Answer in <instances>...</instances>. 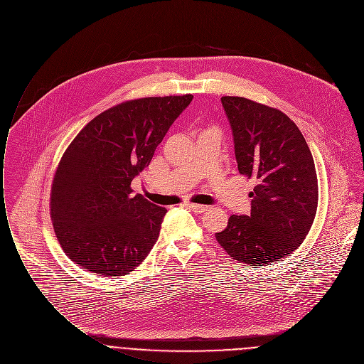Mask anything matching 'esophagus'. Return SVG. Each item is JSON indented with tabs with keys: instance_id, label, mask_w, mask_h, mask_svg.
I'll use <instances>...</instances> for the list:
<instances>
[{
	"instance_id": "esophagus-1",
	"label": "esophagus",
	"mask_w": 364,
	"mask_h": 364,
	"mask_svg": "<svg viewBox=\"0 0 364 364\" xmlns=\"http://www.w3.org/2000/svg\"><path fill=\"white\" fill-rule=\"evenodd\" d=\"M188 208L196 213H203L206 212L209 208L205 206V205H198V203H188Z\"/></svg>"
}]
</instances>
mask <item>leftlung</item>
<instances>
[{
	"instance_id": "obj_1",
	"label": "left lung",
	"mask_w": 364,
	"mask_h": 364,
	"mask_svg": "<svg viewBox=\"0 0 364 364\" xmlns=\"http://www.w3.org/2000/svg\"><path fill=\"white\" fill-rule=\"evenodd\" d=\"M233 129L239 172L254 178L250 216L232 215L216 240L229 257L271 265L308 236L318 209V176L311 149L281 110L239 96L222 97Z\"/></svg>"
}]
</instances>
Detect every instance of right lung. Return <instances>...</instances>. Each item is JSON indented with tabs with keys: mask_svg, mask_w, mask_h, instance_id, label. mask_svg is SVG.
<instances>
[{
	"mask_svg": "<svg viewBox=\"0 0 364 364\" xmlns=\"http://www.w3.org/2000/svg\"><path fill=\"white\" fill-rule=\"evenodd\" d=\"M192 99L122 102L87 122L66 148L52 181L50 219L75 264L102 277H120L148 255L166 209L134 195L131 182Z\"/></svg>",
	"mask_w": 364,
	"mask_h": 364,
	"instance_id": "obj_1",
	"label": "right lung"
}]
</instances>
